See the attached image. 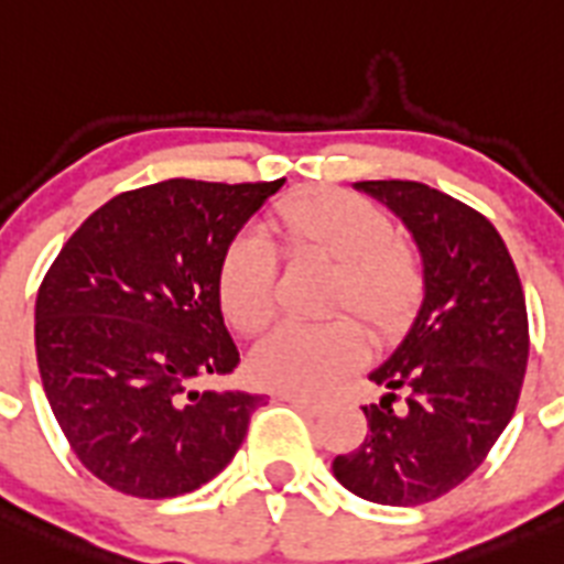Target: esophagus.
<instances>
[{
    "instance_id": "34e87169",
    "label": "esophagus",
    "mask_w": 564,
    "mask_h": 564,
    "mask_svg": "<svg viewBox=\"0 0 564 564\" xmlns=\"http://www.w3.org/2000/svg\"><path fill=\"white\" fill-rule=\"evenodd\" d=\"M281 400H286V403H292V405H295V409L310 411V414H317V411L323 409V400L306 398V394H281Z\"/></svg>"
}]
</instances>
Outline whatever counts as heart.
I'll use <instances>...</instances> for the list:
<instances>
[{
    "label": "heart",
    "instance_id": "heart-1",
    "mask_svg": "<svg viewBox=\"0 0 564 564\" xmlns=\"http://www.w3.org/2000/svg\"><path fill=\"white\" fill-rule=\"evenodd\" d=\"M269 227L289 254L335 263L329 312H351L377 343L394 340L425 295L417 247L394 235V224L369 198L346 189L289 195ZM218 303L235 329L258 335L278 310V252L258 232L238 235L218 263ZM366 340L349 315L326 323H283L254 349L252 375L267 389L317 394L360 366Z\"/></svg>",
    "mask_w": 564,
    "mask_h": 564
}]
</instances>
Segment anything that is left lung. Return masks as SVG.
<instances>
[{"instance_id":"left-lung-1","label":"left lung","mask_w":564,"mask_h":564,"mask_svg":"<svg viewBox=\"0 0 564 564\" xmlns=\"http://www.w3.org/2000/svg\"><path fill=\"white\" fill-rule=\"evenodd\" d=\"M403 218L425 297L394 355L371 371L389 394L364 405V443L337 454V482L380 506H423L457 488L513 417L528 366V310L506 241L486 215L420 181H360Z\"/></svg>"}]
</instances>
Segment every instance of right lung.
Here are the masks:
<instances>
[{"mask_svg":"<svg viewBox=\"0 0 564 564\" xmlns=\"http://www.w3.org/2000/svg\"><path fill=\"white\" fill-rule=\"evenodd\" d=\"M283 181L170 178L110 198L36 295V360L73 454L112 491L181 497L221 474L263 394L195 391L241 364L218 263Z\"/></svg>","mask_w":564,"mask_h":564,"instance_id":"add662e5","label":"right lung"}]
</instances>
